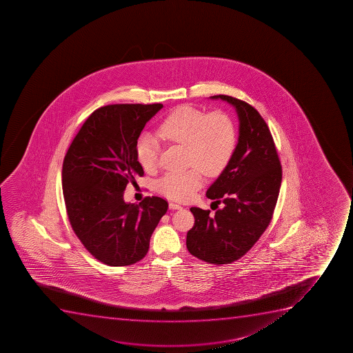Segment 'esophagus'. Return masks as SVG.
I'll return each mask as SVG.
<instances>
[{"label": "esophagus", "mask_w": 353, "mask_h": 353, "mask_svg": "<svg viewBox=\"0 0 353 353\" xmlns=\"http://www.w3.org/2000/svg\"><path fill=\"white\" fill-rule=\"evenodd\" d=\"M169 208L170 210H182L183 207L179 205V203H169Z\"/></svg>", "instance_id": "34e87169"}]
</instances>
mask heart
<instances>
[{
    "label": "heart",
    "mask_w": 353,
    "mask_h": 353,
    "mask_svg": "<svg viewBox=\"0 0 353 353\" xmlns=\"http://www.w3.org/2000/svg\"><path fill=\"white\" fill-rule=\"evenodd\" d=\"M157 136L170 143L188 148L191 169L168 172L157 182V190L169 199L185 201L192 198L208 176L220 174L234 157L237 147V129L227 112H206L192 105H179L169 112L157 128ZM140 165L153 171L159 164L160 146L150 134L140 137L136 145Z\"/></svg>",
    "instance_id": "1"
}]
</instances>
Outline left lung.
<instances>
[{
  "label": "left lung",
  "instance_id": "1",
  "mask_svg": "<svg viewBox=\"0 0 353 353\" xmlns=\"http://www.w3.org/2000/svg\"><path fill=\"white\" fill-rule=\"evenodd\" d=\"M234 105L239 119V138L234 157L207 190V198L223 203L210 210L192 207L194 225L186 248L196 258L212 265H227L246 254L272 219L282 165L272 133L258 110L229 95H214Z\"/></svg>",
  "mask_w": 353,
  "mask_h": 353
}]
</instances>
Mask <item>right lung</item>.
Masks as SVG:
<instances>
[{
    "label": "right lung",
    "mask_w": 353,
    "mask_h": 353,
    "mask_svg": "<svg viewBox=\"0 0 353 353\" xmlns=\"http://www.w3.org/2000/svg\"><path fill=\"white\" fill-rule=\"evenodd\" d=\"M163 105L117 103L88 116L68 150L62 188L74 234L97 260L122 267L140 261L167 213V200L146 196L126 203L129 183L143 176L136 145L146 123Z\"/></svg>",
    "instance_id": "obj_1"
}]
</instances>
